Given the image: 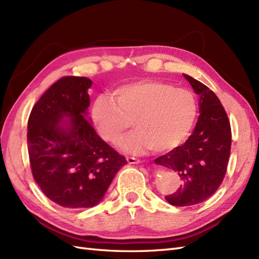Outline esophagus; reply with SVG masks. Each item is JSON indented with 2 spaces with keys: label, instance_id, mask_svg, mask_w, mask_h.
<instances>
[{
  "label": "esophagus",
  "instance_id": "esophagus-1",
  "mask_svg": "<svg viewBox=\"0 0 259 259\" xmlns=\"http://www.w3.org/2000/svg\"><path fill=\"white\" fill-rule=\"evenodd\" d=\"M126 160L130 164H136V163L141 162V160L137 158H134V157H126Z\"/></svg>",
  "mask_w": 259,
  "mask_h": 259
}]
</instances>
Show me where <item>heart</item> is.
I'll return each instance as SVG.
<instances>
[{"label": "heart", "instance_id": "b5f03b06", "mask_svg": "<svg viewBox=\"0 0 259 259\" xmlns=\"http://www.w3.org/2000/svg\"><path fill=\"white\" fill-rule=\"evenodd\" d=\"M197 100L186 88L171 82L143 79L125 83L113 98H97L92 117L100 136L115 144L134 121L137 130L121 143L128 152H162L177 148L190 136L197 116Z\"/></svg>", "mask_w": 259, "mask_h": 259}]
</instances>
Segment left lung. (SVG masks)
I'll use <instances>...</instances> for the list:
<instances>
[{
  "label": "left lung",
  "mask_w": 259,
  "mask_h": 259,
  "mask_svg": "<svg viewBox=\"0 0 259 259\" xmlns=\"http://www.w3.org/2000/svg\"><path fill=\"white\" fill-rule=\"evenodd\" d=\"M199 96V116L193 134L177 148L155 160L181 178V186L165 199L186 207L199 204L213 195L225 179L231 151V126L219 98L204 83L186 74Z\"/></svg>",
  "instance_id": "8db88e82"
}]
</instances>
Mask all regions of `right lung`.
Returning a JSON list of instances; mask_svg holds the SVG:
<instances>
[{"label": "right lung", "mask_w": 259, "mask_h": 259, "mask_svg": "<svg viewBox=\"0 0 259 259\" xmlns=\"http://www.w3.org/2000/svg\"><path fill=\"white\" fill-rule=\"evenodd\" d=\"M92 83L87 77L64 76L41 96L28 118L33 179L48 198L65 208L99 204L127 163L86 118Z\"/></svg>", "instance_id": "add662e5"}]
</instances>
